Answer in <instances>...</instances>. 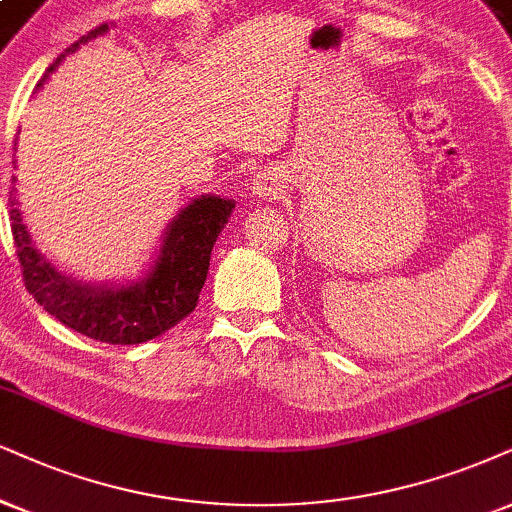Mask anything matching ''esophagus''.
<instances>
[{
	"label": "esophagus",
	"mask_w": 512,
	"mask_h": 512,
	"mask_svg": "<svg viewBox=\"0 0 512 512\" xmlns=\"http://www.w3.org/2000/svg\"><path fill=\"white\" fill-rule=\"evenodd\" d=\"M254 192L258 194V197L268 199V197H275L277 189H280V178H277L275 170H263L261 175H258L256 182H254Z\"/></svg>",
	"instance_id": "obj_1"
}]
</instances>
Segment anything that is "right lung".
I'll use <instances>...</instances> for the list:
<instances>
[{
    "label": "right lung",
    "mask_w": 512,
    "mask_h": 512,
    "mask_svg": "<svg viewBox=\"0 0 512 512\" xmlns=\"http://www.w3.org/2000/svg\"><path fill=\"white\" fill-rule=\"evenodd\" d=\"M109 33L99 25L73 42L47 68L42 82L80 44ZM16 163V161H14ZM11 235L23 270L25 289L49 315L71 330L106 344H142L159 337L197 308L206 282L213 244L230 218L235 199L201 194L170 220L163 235L159 258L147 277L128 285H90L63 275L44 258L25 230L16 197L11 199Z\"/></svg>",
    "instance_id": "1"
}]
</instances>
